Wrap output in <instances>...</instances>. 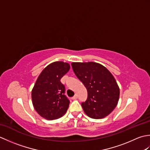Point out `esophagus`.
Masks as SVG:
<instances>
[{"label":"esophagus","instance_id":"obj_1","mask_svg":"<svg viewBox=\"0 0 150 150\" xmlns=\"http://www.w3.org/2000/svg\"><path fill=\"white\" fill-rule=\"evenodd\" d=\"M77 97H78V95H77V94H75V95H74V96H73V97H72V99H73V100H75V99H77Z\"/></svg>","mask_w":150,"mask_h":150}]
</instances>
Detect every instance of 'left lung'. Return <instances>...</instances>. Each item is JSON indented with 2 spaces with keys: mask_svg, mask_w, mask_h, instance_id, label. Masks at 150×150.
Returning a JSON list of instances; mask_svg holds the SVG:
<instances>
[{
  "mask_svg": "<svg viewBox=\"0 0 150 150\" xmlns=\"http://www.w3.org/2000/svg\"><path fill=\"white\" fill-rule=\"evenodd\" d=\"M73 71L88 91L87 100L81 104L85 113L93 119H103L117 106L119 86L113 75L100 64L72 62Z\"/></svg>",
  "mask_w": 150,
  "mask_h": 150,
  "instance_id": "8db88e82",
  "label": "left lung"
}]
</instances>
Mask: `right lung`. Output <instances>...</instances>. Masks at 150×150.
I'll use <instances>...</instances> for the list:
<instances>
[{
    "instance_id": "1",
    "label": "right lung",
    "mask_w": 150,
    "mask_h": 150,
    "mask_svg": "<svg viewBox=\"0 0 150 150\" xmlns=\"http://www.w3.org/2000/svg\"><path fill=\"white\" fill-rule=\"evenodd\" d=\"M70 69L68 63L54 62L41 72L31 91L35 110L47 120L57 119L66 113L69 100L60 79Z\"/></svg>"
}]
</instances>
